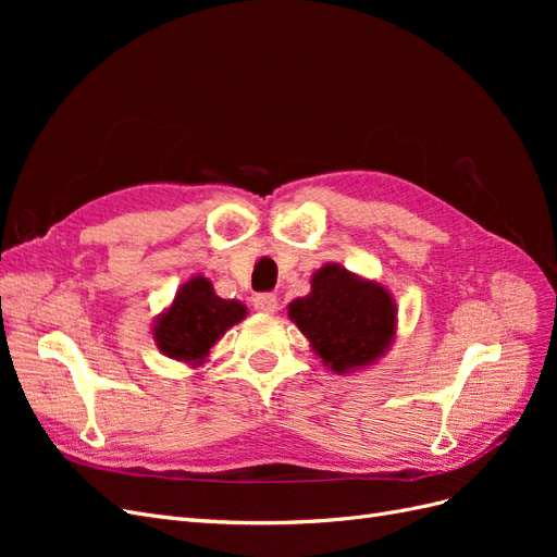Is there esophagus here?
<instances>
[{
  "instance_id": "1",
  "label": "esophagus",
  "mask_w": 557,
  "mask_h": 557,
  "mask_svg": "<svg viewBox=\"0 0 557 557\" xmlns=\"http://www.w3.org/2000/svg\"><path fill=\"white\" fill-rule=\"evenodd\" d=\"M252 307H256V311H262V313H274L276 307H278V299L274 293H260L252 297Z\"/></svg>"
}]
</instances>
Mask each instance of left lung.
<instances>
[{
    "mask_svg": "<svg viewBox=\"0 0 557 557\" xmlns=\"http://www.w3.org/2000/svg\"><path fill=\"white\" fill-rule=\"evenodd\" d=\"M313 350L334 372L374 362L395 332V305L379 283L360 281L339 264L315 272L311 293L288 307Z\"/></svg>",
    "mask_w": 557,
    "mask_h": 557,
    "instance_id": "obj_1",
    "label": "left lung"
}]
</instances>
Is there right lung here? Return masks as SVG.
<instances>
[{"label":"right lung","mask_w":557,"mask_h":557,"mask_svg":"<svg viewBox=\"0 0 557 557\" xmlns=\"http://www.w3.org/2000/svg\"><path fill=\"white\" fill-rule=\"evenodd\" d=\"M246 315V307L221 299L207 278H193L178 290L172 309L156 325V342L166 358L199 362L225 330Z\"/></svg>","instance_id":"add662e5"}]
</instances>
